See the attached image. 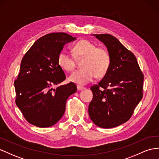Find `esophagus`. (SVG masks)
Returning <instances> with one entry per match:
<instances>
[{"mask_svg": "<svg viewBox=\"0 0 159 159\" xmlns=\"http://www.w3.org/2000/svg\"><path fill=\"white\" fill-rule=\"evenodd\" d=\"M77 88H78V90H82V89H85V88L82 87V86H80V85H77Z\"/></svg>", "mask_w": 159, "mask_h": 159, "instance_id": "1", "label": "esophagus"}]
</instances>
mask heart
I'll return each mask as SVG.
<instances>
[{"label": "heart", "mask_w": 159, "mask_h": 159, "mask_svg": "<svg viewBox=\"0 0 159 159\" xmlns=\"http://www.w3.org/2000/svg\"><path fill=\"white\" fill-rule=\"evenodd\" d=\"M75 56L84 58L83 69L74 71L70 77L72 82L79 85L86 84L97 77L104 76L110 66V56L106 49L96 46L88 40H81L74 46ZM58 63L63 70L71 71L75 69V59L70 53L62 51L59 54Z\"/></svg>", "instance_id": "b5f03b06"}]
</instances>
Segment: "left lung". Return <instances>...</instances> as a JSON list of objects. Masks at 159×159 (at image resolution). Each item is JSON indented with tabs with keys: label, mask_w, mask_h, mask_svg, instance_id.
<instances>
[{
	"label": "left lung",
	"mask_w": 159,
	"mask_h": 159,
	"mask_svg": "<svg viewBox=\"0 0 159 159\" xmlns=\"http://www.w3.org/2000/svg\"><path fill=\"white\" fill-rule=\"evenodd\" d=\"M108 49L110 66L103 79L90 88L88 112L96 126L111 128L127 122L143 98L144 75L135 55L109 34L93 35Z\"/></svg>",
	"instance_id": "left-lung-1"
}]
</instances>
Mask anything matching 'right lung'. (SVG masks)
<instances>
[{"instance_id": "obj_1", "label": "right lung", "mask_w": 159, "mask_h": 159, "mask_svg": "<svg viewBox=\"0 0 159 159\" xmlns=\"http://www.w3.org/2000/svg\"><path fill=\"white\" fill-rule=\"evenodd\" d=\"M75 37L52 33L39 39L25 53L15 81V102L27 122L40 128L50 127L61 118L67 98L77 91L74 83L58 86L66 77L58 63L65 44Z\"/></svg>"}]
</instances>
